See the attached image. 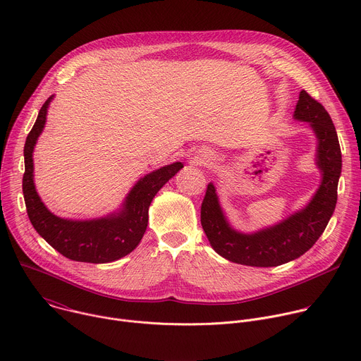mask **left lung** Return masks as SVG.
Listing matches in <instances>:
<instances>
[{
    "label": "left lung",
    "mask_w": 361,
    "mask_h": 361,
    "mask_svg": "<svg viewBox=\"0 0 361 361\" xmlns=\"http://www.w3.org/2000/svg\"><path fill=\"white\" fill-rule=\"evenodd\" d=\"M293 118L308 123L316 135L320 185L304 207L273 226L244 233L231 226L217 188L210 183L201 204V226L214 251L228 262L251 267H276L293 262L314 245L334 213L341 176L336 127L326 109L304 90L300 91Z\"/></svg>",
    "instance_id": "left-lung-1"
}]
</instances>
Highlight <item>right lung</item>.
I'll use <instances>...</instances> for the list:
<instances>
[{
	"label": "right lung",
	"mask_w": 361,
	"mask_h": 361,
	"mask_svg": "<svg viewBox=\"0 0 361 361\" xmlns=\"http://www.w3.org/2000/svg\"><path fill=\"white\" fill-rule=\"evenodd\" d=\"M54 95H51L39 110L32 130L24 145L25 173L23 192L28 219L35 231L60 254L81 263H111L130 254L141 241L147 224L152 198L171 180L184 164L176 161L141 177L126 195L120 207L107 216L74 220L51 213L35 190L32 152L41 135L47 113Z\"/></svg>",
	"instance_id": "right-lung-1"
}]
</instances>
